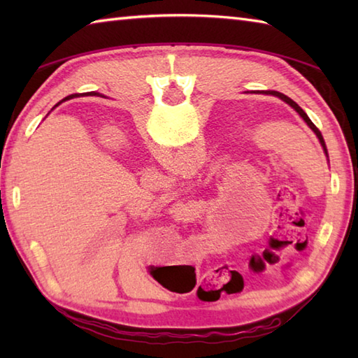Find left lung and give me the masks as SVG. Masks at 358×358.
<instances>
[{"label":"left lung","instance_id":"1","mask_svg":"<svg viewBox=\"0 0 358 358\" xmlns=\"http://www.w3.org/2000/svg\"><path fill=\"white\" fill-rule=\"evenodd\" d=\"M262 93H266V94H273V96H278V98H280V99H282L284 102H287V104L290 106V107H294L295 108V110L296 112H299V115H300V117L303 118V120H305L306 121V124L308 126H310V128L314 131V132H316V136H317V138H319V142H320V145H322V148H324V151H325V153H327V147H325V142H324V137H322V134H320V131L316 128V126H314L313 124V121L310 120V117H308V115L305 113V112H303V108L299 106V104H296V102H294L292 99H290V98H287V96L286 94H282V93H278V92H262Z\"/></svg>","mask_w":358,"mask_h":358}]
</instances>
